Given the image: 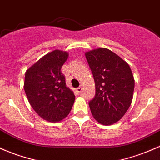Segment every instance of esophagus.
Masks as SVG:
<instances>
[{
  "label": "esophagus",
  "mask_w": 160,
  "mask_h": 160,
  "mask_svg": "<svg viewBox=\"0 0 160 160\" xmlns=\"http://www.w3.org/2000/svg\"><path fill=\"white\" fill-rule=\"evenodd\" d=\"M82 90H83V87H78V88H77V92H79V93H80V92H82Z\"/></svg>",
  "instance_id": "obj_1"
}]
</instances>
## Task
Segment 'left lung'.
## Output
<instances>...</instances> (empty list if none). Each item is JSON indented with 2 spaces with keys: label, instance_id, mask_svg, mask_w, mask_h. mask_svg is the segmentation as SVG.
<instances>
[{
  "label": "left lung",
  "instance_id": "1",
  "mask_svg": "<svg viewBox=\"0 0 160 160\" xmlns=\"http://www.w3.org/2000/svg\"><path fill=\"white\" fill-rule=\"evenodd\" d=\"M96 86V96L89 102L99 124L111 125L128 110L133 99L134 79L129 64L108 48L85 53Z\"/></svg>",
  "mask_w": 160,
  "mask_h": 160
}]
</instances>
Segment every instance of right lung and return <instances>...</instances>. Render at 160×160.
Here are the masks:
<instances>
[{
  "label": "right lung",
  "mask_w": 160,
  "mask_h": 160,
  "mask_svg": "<svg viewBox=\"0 0 160 160\" xmlns=\"http://www.w3.org/2000/svg\"><path fill=\"white\" fill-rule=\"evenodd\" d=\"M68 54L56 49L26 71L24 90L28 101L42 118L50 122H58L68 116L74 102V93L66 86L61 71Z\"/></svg>",
  "instance_id": "obj_1"
}]
</instances>
